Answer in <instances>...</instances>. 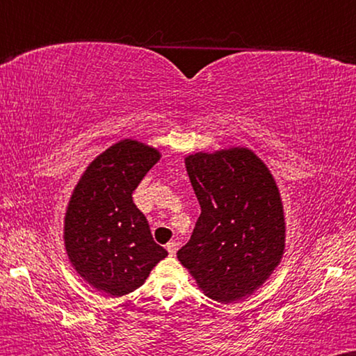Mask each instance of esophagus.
I'll list each match as a JSON object with an SVG mask.
<instances>
[{"instance_id":"1","label":"esophagus","mask_w":356,"mask_h":356,"mask_svg":"<svg viewBox=\"0 0 356 356\" xmlns=\"http://www.w3.org/2000/svg\"><path fill=\"white\" fill-rule=\"evenodd\" d=\"M166 250H168L171 257H175V254H177V243H175V241H170V243L166 245Z\"/></svg>"}]
</instances>
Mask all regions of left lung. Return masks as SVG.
Returning <instances> with one entry per match:
<instances>
[{
	"label": "left lung",
	"mask_w": 356,
	"mask_h": 356,
	"mask_svg": "<svg viewBox=\"0 0 356 356\" xmlns=\"http://www.w3.org/2000/svg\"><path fill=\"white\" fill-rule=\"evenodd\" d=\"M202 215L177 257L207 296L252 295L285 250V216L270 170L252 149L195 153L185 160Z\"/></svg>",
	"instance_id": "8db88e82"
}]
</instances>
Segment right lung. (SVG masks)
<instances>
[{"mask_svg": "<svg viewBox=\"0 0 356 356\" xmlns=\"http://www.w3.org/2000/svg\"><path fill=\"white\" fill-rule=\"evenodd\" d=\"M160 160V152L121 140L90 163L68 203L65 246L74 270L98 291L131 293L168 254L154 243L133 191Z\"/></svg>", "mask_w": 356, "mask_h": 356, "instance_id": "add662e5", "label": "right lung"}]
</instances>
